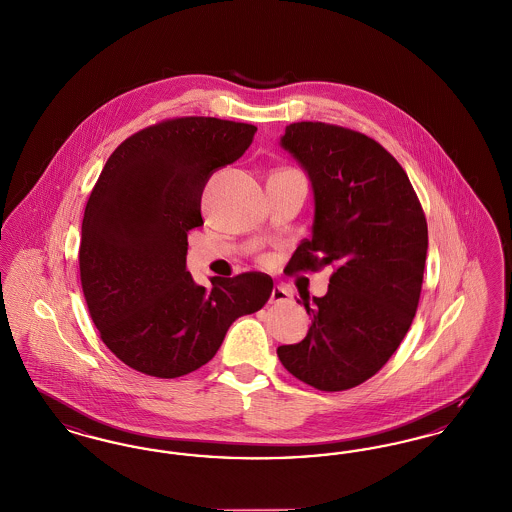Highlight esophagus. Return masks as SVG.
<instances>
[{
	"label": "esophagus",
	"instance_id": "34e87169",
	"mask_svg": "<svg viewBox=\"0 0 512 512\" xmlns=\"http://www.w3.org/2000/svg\"><path fill=\"white\" fill-rule=\"evenodd\" d=\"M290 296H292V292L289 289H285V287H281V285H277V287H273V290H271V302L273 304L287 302V300H290Z\"/></svg>",
	"mask_w": 512,
	"mask_h": 512
}]
</instances>
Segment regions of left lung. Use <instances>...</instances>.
Wrapping results in <instances>:
<instances>
[{
  "label": "left lung",
  "instance_id": "left-lung-1",
  "mask_svg": "<svg viewBox=\"0 0 512 512\" xmlns=\"http://www.w3.org/2000/svg\"><path fill=\"white\" fill-rule=\"evenodd\" d=\"M279 145L313 193L312 237L289 271L334 273L325 296L302 298L312 317L306 338L279 346L277 356L317 390H348L380 371L411 327L428 250L423 208L398 160L367 135L296 122Z\"/></svg>",
  "mask_w": 512,
  "mask_h": 512
}]
</instances>
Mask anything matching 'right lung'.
<instances>
[{
	"instance_id": "add662e5",
	"label": "right lung",
	"mask_w": 512,
	"mask_h": 512,
	"mask_svg": "<svg viewBox=\"0 0 512 512\" xmlns=\"http://www.w3.org/2000/svg\"><path fill=\"white\" fill-rule=\"evenodd\" d=\"M256 130L206 116L151 126L109 156L89 195L80 243L89 315L112 354L139 373L197 371L233 321L271 296V277L258 271L210 277V290L187 271V233L202 225V189L243 156Z\"/></svg>"
}]
</instances>
